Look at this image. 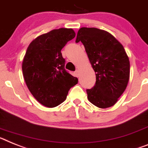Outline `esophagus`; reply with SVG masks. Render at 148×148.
<instances>
[{
  "label": "esophagus",
  "instance_id": "34e87169",
  "mask_svg": "<svg viewBox=\"0 0 148 148\" xmlns=\"http://www.w3.org/2000/svg\"><path fill=\"white\" fill-rule=\"evenodd\" d=\"M74 75H75L76 77H79V70H77V71H76L75 72H74Z\"/></svg>",
  "mask_w": 148,
  "mask_h": 148
}]
</instances>
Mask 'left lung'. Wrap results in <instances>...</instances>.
Masks as SVG:
<instances>
[{"label":"left lung","mask_w":148,"mask_h":148,"mask_svg":"<svg viewBox=\"0 0 148 148\" xmlns=\"http://www.w3.org/2000/svg\"><path fill=\"white\" fill-rule=\"evenodd\" d=\"M81 42L96 75L93 88L87 89L90 102L101 109L114 106L127 86L130 60L120 42L109 32L81 27L76 42Z\"/></svg>","instance_id":"8db88e82"}]
</instances>
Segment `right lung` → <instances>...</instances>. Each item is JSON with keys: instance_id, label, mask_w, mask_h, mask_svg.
Listing matches in <instances>:
<instances>
[{"instance_id": "right-lung-1", "label": "right lung", "mask_w": 148, "mask_h": 148, "mask_svg": "<svg viewBox=\"0 0 148 148\" xmlns=\"http://www.w3.org/2000/svg\"><path fill=\"white\" fill-rule=\"evenodd\" d=\"M71 28L53 29L32 41L22 61L24 80L33 96L43 106L55 107L66 99L78 82L65 69L61 50L75 37Z\"/></svg>"}]
</instances>
